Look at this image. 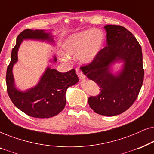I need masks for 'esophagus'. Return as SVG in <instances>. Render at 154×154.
<instances>
[{"instance_id":"1","label":"esophagus","mask_w":154,"mask_h":154,"mask_svg":"<svg viewBox=\"0 0 154 154\" xmlns=\"http://www.w3.org/2000/svg\"><path fill=\"white\" fill-rule=\"evenodd\" d=\"M76 73H77L78 76H79L80 80H84L85 79V75H84L83 73L79 70V69H76Z\"/></svg>"}]
</instances>
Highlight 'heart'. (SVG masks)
Instances as JSON below:
<instances>
[{"mask_svg":"<svg viewBox=\"0 0 154 154\" xmlns=\"http://www.w3.org/2000/svg\"><path fill=\"white\" fill-rule=\"evenodd\" d=\"M104 34L97 29H88L72 34L62 44V52L67 57H77L78 61L83 64L91 63L102 49ZM62 60L67 58L62 56Z\"/></svg>","mask_w":154,"mask_h":154,"instance_id":"heart-1","label":"heart"}]
</instances>
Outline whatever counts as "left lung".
Segmentation results:
<instances>
[{
    "mask_svg": "<svg viewBox=\"0 0 154 154\" xmlns=\"http://www.w3.org/2000/svg\"><path fill=\"white\" fill-rule=\"evenodd\" d=\"M106 45L91 64L81 67L83 74L98 84L100 94L90 97L88 104L98 114L113 116L123 113L137 97L144 80L142 48L123 26L106 25ZM122 63L114 72L113 66Z\"/></svg>",
    "mask_w": 154,
    "mask_h": 154,
    "instance_id": "8db88e82",
    "label": "left lung"
}]
</instances>
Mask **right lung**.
<instances>
[{"instance_id": "right-lung-1", "label": "right lung", "mask_w": 154, "mask_h": 154, "mask_svg": "<svg viewBox=\"0 0 154 154\" xmlns=\"http://www.w3.org/2000/svg\"><path fill=\"white\" fill-rule=\"evenodd\" d=\"M24 40L46 42L54 45L52 30L26 29L18 35L16 45L12 50L11 61L6 73L8 95L14 106L29 116L39 119L53 117L64 109L66 103V90L79 82V78L74 69L61 73L47 66L35 86L25 90L19 89L12 70L18 61V50ZM49 62H57L55 55H52Z\"/></svg>"}]
</instances>
